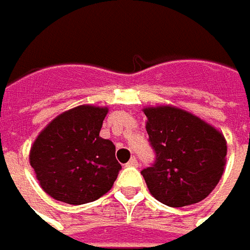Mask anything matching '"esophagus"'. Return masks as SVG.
Masks as SVG:
<instances>
[{
    "instance_id": "34e87169",
    "label": "esophagus",
    "mask_w": 250,
    "mask_h": 250,
    "mask_svg": "<svg viewBox=\"0 0 250 250\" xmlns=\"http://www.w3.org/2000/svg\"><path fill=\"white\" fill-rule=\"evenodd\" d=\"M128 167H139V162H137V160L135 158V157H132L130 160L128 161V164H126Z\"/></svg>"
}]
</instances>
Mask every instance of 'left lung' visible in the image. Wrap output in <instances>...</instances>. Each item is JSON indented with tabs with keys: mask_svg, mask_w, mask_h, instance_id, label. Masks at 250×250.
<instances>
[{
	"mask_svg": "<svg viewBox=\"0 0 250 250\" xmlns=\"http://www.w3.org/2000/svg\"><path fill=\"white\" fill-rule=\"evenodd\" d=\"M143 111L155 161L142 175L152 197L172 208L207 198L224 172V136L197 115L177 107L157 105Z\"/></svg>",
	"mask_w": 250,
	"mask_h": 250,
	"instance_id": "obj_1",
	"label": "left lung"
}]
</instances>
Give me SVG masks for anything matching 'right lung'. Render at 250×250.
Here are the masks:
<instances>
[{
  "instance_id": "add662e5",
  "label": "right lung",
  "mask_w": 250,
  "mask_h": 250,
  "mask_svg": "<svg viewBox=\"0 0 250 250\" xmlns=\"http://www.w3.org/2000/svg\"><path fill=\"white\" fill-rule=\"evenodd\" d=\"M107 107L83 104L58 115L35 139L30 165L52 198L70 205L96 201L121 170L115 146L99 136Z\"/></svg>"
}]
</instances>
